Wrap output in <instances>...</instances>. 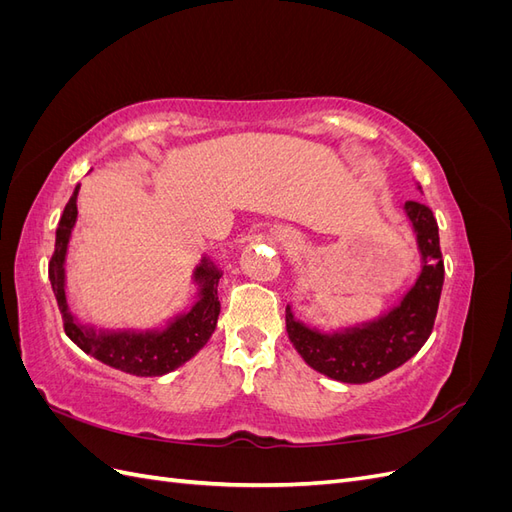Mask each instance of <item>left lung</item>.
I'll list each match as a JSON object with an SVG mask.
<instances>
[{
  "mask_svg": "<svg viewBox=\"0 0 512 512\" xmlns=\"http://www.w3.org/2000/svg\"><path fill=\"white\" fill-rule=\"evenodd\" d=\"M421 192V185H416ZM416 237L421 271L384 314L331 331L309 327L286 305V331L301 359L322 376L346 384L378 380L410 361L425 346L444 284L438 222L429 207L408 200L401 207Z\"/></svg>",
  "mask_w": 512,
  "mask_h": 512,
  "instance_id": "1",
  "label": "left lung"
}]
</instances>
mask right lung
<instances>
[{
	"mask_svg": "<svg viewBox=\"0 0 512 512\" xmlns=\"http://www.w3.org/2000/svg\"><path fill=\"white\" fill-rule=\"evenodd\" d=\"M79 190L81 183L74 188L64 215H61L57 226L55 254L49 262V280L61 318H64L66 335L85 354L94 356V359L108 367L126 371V374L141 378L170 374V371L188 363L192 356L203 350L215 327H218V284L222 269L207 254L200 258L196 269L192 271V284L196 286L194 303L173 318H168L162 327L106 329L89 322H81L70 312L66 290V258L76 218H79V209H76Z\"/></svg>",
	"mask_w": 512,
	"mask_h": 512,
	"instance_id": "obj_1",
	"label": "right lung"
}]
</instances>
